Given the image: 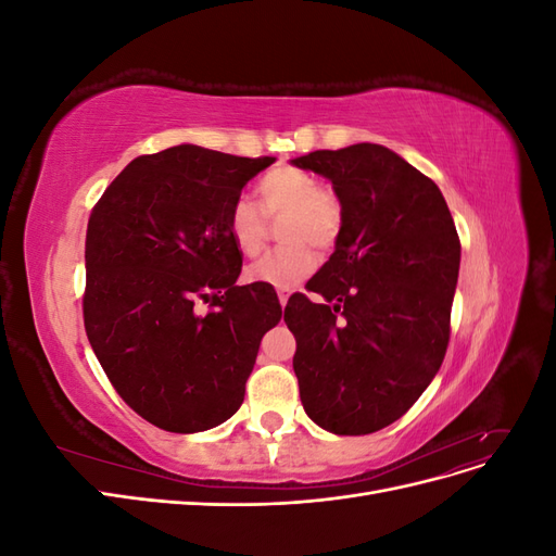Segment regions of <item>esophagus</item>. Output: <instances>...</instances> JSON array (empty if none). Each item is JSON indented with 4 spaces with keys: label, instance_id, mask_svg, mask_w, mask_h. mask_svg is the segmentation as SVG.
Segmentation results:
<instances>
[{
    "label": "esophagus",
    "instance_id": "esophagus-1",
    "mask_svg": "<svg viewBox=\"0 0 556 556\" xmlns=\"http://www.w3.org/2000/svg\"><path fill=\"white\" fill-rule=\"evenodd\" d=\"M290 294H292V290H290V288H278V301H280V306H282V308H285V304H288Z\"/></svg>",
    "mask_w": 556,
    "mask_h": 556
}]
</instances>
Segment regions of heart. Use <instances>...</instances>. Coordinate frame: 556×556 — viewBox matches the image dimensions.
I'll list each match as a JSON object with an SVG mask.
<instances>
[{"label": "heart", "instance_id": "heart-1", "mask_svg": "<svg viewBox=\"0 0 556 556\" xmlns=\"http://www.w3.org/2000/svg\"><path fill=\"white\" fill-rule=\"evenodd\" d=\"M260 206L248 197L233 201L227 213V231L231 243L243 255L255 257L268 241L271 223H280V248L268 250L264 257L248 266V280L292 288L311 276L317 250H329L341 237L343 206L339 197L325 190L315 176L292 166L268 172L257 182Z\"/></svg>", "mask_w": 556, "mask_h": 556}]
</instances>
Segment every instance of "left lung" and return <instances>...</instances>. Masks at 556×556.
Returning <instances> with one entry per match:
<instances>
[{"label":"left lung","mask_w":556,"mask_h":556,"mask_svg":"<svg viewBox=\"0 0 556 556\" xmlns=\"http://www.w3.org/2000/svg\"><path fill=\"white\" fill-rule=\"evenodd\" d=\"M331 180L343 206L333 255L290 296L294 374L306 415L339 435L408 413L443 364L462 243L431 178L378 143L292 160Z\"/></svg>","instance_id":"8db88e82"}]
</instances>
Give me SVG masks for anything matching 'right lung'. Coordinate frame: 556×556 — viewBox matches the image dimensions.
I'll use <instances>...</instances> for the list:
<instances>
[{"mask_svg": "<svg viewBox=\"0 0 556 556\" xmlns=\"http://www.w3.org/2000/svg\"><path fill=\"white\" fill-rule=\"evenodd\" d=\"M274 162L174 146L129 162L90 213L88 341L115 392L164 431L237 413L262 336L280 323L271 285H237L243 252L227 231L243 185Z\"/></svg>", "mask_w": 556, "mask_h": 556, "instance_id": "1", "label": "right lung"}]
</instances>
